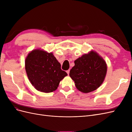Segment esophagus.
Wrapping results in <instances>:
<instances>
[{"label": "esophagus", "mask_w": 132, "mask_h": 132, "mask_svg": "<svg viewBox=\"0 0 132 132\" xmlns=\"http://www.w3.org/2000/svg\"><path fill=\"white\" fill-rule=\"evenodd\" d=\"M69 71H70V70H69H69H67V71H66V72L67 73V74H68V75L69 74Z\"/></svg>", "instance_id": "34e87169"}]
</instances>
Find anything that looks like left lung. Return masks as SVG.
Returning a JSON list of instances; mask_svg holds the SVG:
<instances>
[{"instance_id":"8db88e82","label":"left lung","mask_w":132,"mask_h":132,"mask_svg":"<svg viewBox=\"0 0 132 132\" xmlns=\"http://www.w3.org/2000/svg\"><path fill=\"white\" fill-rule=\"evenodd\" d=\"M74 63L69 76L79 91L89 93L101 85L107 74V66L105 60L96 52L92 50L83 54Z\"/></svg>"}]
</instances>
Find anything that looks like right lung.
I'll return each instance as SVG.
<instances>
[{
	"mask_svg": "<svg viewBox=\"0 0 132 132\" xmlns=\"http://www.w3.org/2000/svg\"><path fill=\"white\" fill-rule=\"evenodd\" d=\"M25 70L31 84L37 90L48 93L57 90L59 82L68 75L54 56L41 49L34 50L25 59Z\"/></svg>",
	"mask_w": 132,
	"mask_h": 132,
	"instance_id": "add662e5",
	"label": "right lung"
}]
</instances>
